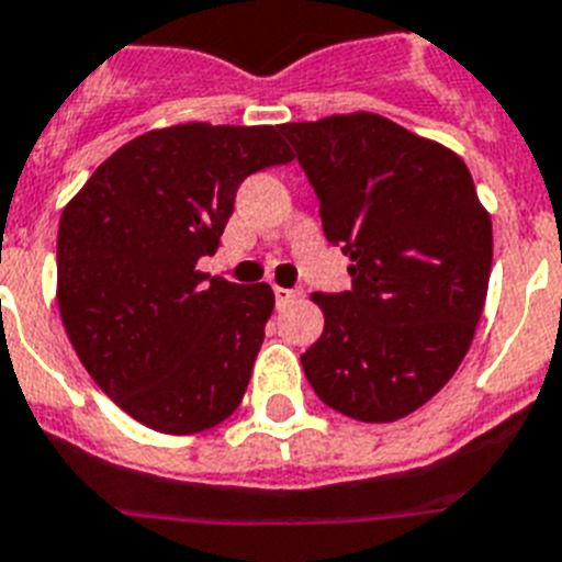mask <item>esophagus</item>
Here are the masks:
<instances>
[{
  "label": "esophagus",
  "instance_id": "34e87169",
  "mask_svg": "<svg viewBox=\"0 0 562 562\" xmlns=\"http://www.w3.org/2000/svg\"><path fill=\"white\" fill-rule=\"evenodd\" d=\"M274 296H277V307H285V305H291V302L296 300L300 293L291 291V288H274Z\"/></svg>",
  "mask_w": 562,
  "mask_h": 562
}]
</instances>
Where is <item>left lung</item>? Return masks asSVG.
<instances>
[{
    "instance_id": "obj_1",
    "label": "left lung",
    "mask_w": 562,
    "mask_h": 562,
    "mask_svg": "<svg viewBox=\"0 0 562 562\" xmlns=\"http://www.w3.org/2000/svg\"><path fill=\"white\" fill-rule=\"evenodd\" d=\"M352 288L313 293L325 330L302 352L318 401L394 423L451 381L476 336L493 224L451 148L372 111L285 123Z\"/></svg>"
}]
</instances>
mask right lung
Wrapping results in <instances>:
<instances>
[{
	"label": "right lung",
	"mask_w": 562,
	"mask_h": 562,
	"mask_svg": "<svg viewBox=\"0 0 562 562\" xmlns=\"http://www.w3.org/2000/svg\"><path fill=\"white\" fill-rule=\"evenodd\" d=\"M293 154L277 125L145 131L60 212L58 311L92 381L159 434H199L240 406L274 291L199 271L246 176Z\"/></svg>",
	"instance_id": "1"
}]
</instances>
